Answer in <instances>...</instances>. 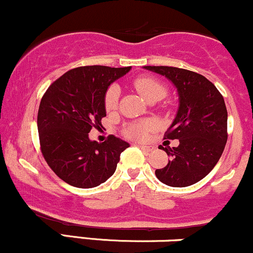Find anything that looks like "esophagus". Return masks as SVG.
<instances>
[{
  "label": "esophagus",
  "instance_id": "34e87169",
  "mask_svg": "<svg viewBox=\"0 0 253 253\" xmlns=\"http://www.w3.org/2000/svg\"><path fill=\"white\" fill-rule=\"evenodd\" d=\"M139 147L143 151H145V152H150V151L153 150L152 146H146V145H139Z\"/></svg>",
  "mask_w": 253,
  "mask_h": 253
}]
</instances>
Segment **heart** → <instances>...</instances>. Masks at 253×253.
I'll list each match as a JSON object with an SVG mask.
<instances>
[{
    "mask_svg": "<svg viewBox=\"0 0 253 253\" xmlns=\"http://www.w3.org/2000/svg\"><path fill=\"white\" fill-rule=\"evenodd\" d=\"M133 84H134L135 89L138 90L139 94H140L145 100L149 101V102L153 100H161V98H163L165 96V94H167V86L153 77H139L133 82ZM119 95H120V89H119L118 85L109 86V89L107 90L106 92V97H104V106H106L107 110H113L117 107ZM150 129L151 124L145 123L144 121V123L132 124L130 126L127 127L125 133H126V135L130 139H134V140H144Z\"/></svg>",
    "mask_w": 253,
    "mask_h": 253,
    "instance_id": "heart-1",
    "label": "heart"
}]
</instances>
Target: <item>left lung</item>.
I'll use <instances>...</instances> for the list:
<instances>
[{
    "instance_id": "obj_1",
    "label": "left lung",
    "mask_w": 253,
    "mask_h": 253,
    "mask_svg": "<svg viewBox=\"0 0 253 253\" xmlns=\"http://www.w3.org/2000/svg\"><path fill=\"white\" fill-rule=\"evenodd\" d=\"M167 77L178 94V109L164 139H178L177 147H163L170 157L156 176L164 184H195L213 170L227 141V109L219 90L205 76L172 66H144Z\"/></svg>"
}]
</instances>
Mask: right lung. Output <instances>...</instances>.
<instances>
[{"label": "right lung", "mask_w": 253, "mask_h": 253, "mask_svg": "<svg viewBox=\"0 0 253 253\" xmlns=\"http://www.w3.org/2000/svg\"><path fill=\"white\" fill-rule=\"evenodd\" d=\"M130 70L91 65L65 72L46 90L38 112V132L45 161L64 182L76 188L102 184L117 170L129 144L110 135L90 140L92 127H102L109 85Z\"/></svg>", "instance_id": "add662e5"}]
</instances>
